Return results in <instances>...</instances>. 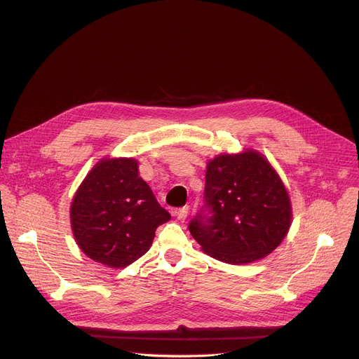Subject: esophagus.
Returning a JSON list of instances; mask_svg holds the SVG:
<instances>
[{"mask_svg": "<svg viewBox=\"0 0 359 359\" xmlns=\"http://www.w3.org/2000/svg\"><path fill=\"white\" fill-rule=\"evenodd\" d=\"M187 214H189V206H182V208H179V210L175 211V215H176L177 219H180V221H184L186 217H187Z\"/></svg>", "mask_w": 359, "mask_h": 359, "instance_id": "obj_1", "label": "esophagus"}]
</instances>
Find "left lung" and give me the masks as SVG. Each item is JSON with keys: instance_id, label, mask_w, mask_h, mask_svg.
<instances>
[{"instance_id": "obj_1", "label": "left lung", "mask_w": 359, "mask_h": 359, "mask_svg": "<svg viewBox=\"0 0 359 359\" xmlns=\"http://www.w3.org/2000/svg\"><path fill=\"white\" fill-rule=\"evenodd\" d=\"M203 201L189 231L206 255L221 262L243 265L265 257L290 230L292 211L285 186L253 149L208 163Z\"/></svg>"}]
</instances>
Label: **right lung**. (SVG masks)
<instances>
[{
    "instance_id": "add662e5",
    "label": "right lung",
    "mask_w": 359,
    "mask_h": 359,
    "mask_svg": "<svg viewBox=\"0 0 359 359\" xmlns=\"http://www.w3.org/2000/svg\"><path fill=\"white\" fill-rule=\"evenodd\" d=\"M170 214L140 177L134 158H104L93 167L71 203L79 248L109 268H125L145 255Z\"/></svg>"
}]
</instances>
